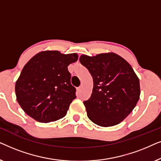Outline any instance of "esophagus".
Masks as SVG:
<instances>
[{
	"mask_svg": "<svg viewBox=\"0 0 161 161\" xmlns=\"http://www.w3.org/2000/svg\"><path fill=\"white\" fill-rule=\"evenodd\" d=\"M77 92H78V93H80V92H81V87H78V88H77Z\"/></svg>",
	"mask_w": 161,
	"mask_h": 161,
	"instance_id": "34e87169",
	"label": "esophagus"
}]
</instances>
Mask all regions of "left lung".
I'll list each match as a JSON object with an SVG mask.
<instances>
[{"instance_id":"obj_1","label":"left lung","mask_w":161,"mask_h":161,"mask_svg":"<svg viewBox=\"0 0 161 161\" xmlns=\"http://www.w3.org/2000/svg\"><path fill=\"white\" fill-rule=\"evenodd\" d=\"M79 60L93 78L92 95L83 102L88 117L101 127L118 125L139 100V79L133 69L114 53L92 57L82 55Z\"/></svg>"}]
</instances>
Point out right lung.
Returning <instances> with one entry per match:
<instances>
[{"label": "right lung", "mask_w": 161, "mask_h": 161, "mask_svg": "<svg viewBox=\"0 0 161 161\" xmlns=\"http://www.w3.org/2000/svg\"><path fill=\"white\" fill-rule=\"evenodd\" d=\"M78 58L76 53L47 50L28 61L15 84L17 100L25 114L42 123L60 119L67 114L76 98L67 67Z\"/></svg>", "instance_id": "obj_1"}]
</instances>
